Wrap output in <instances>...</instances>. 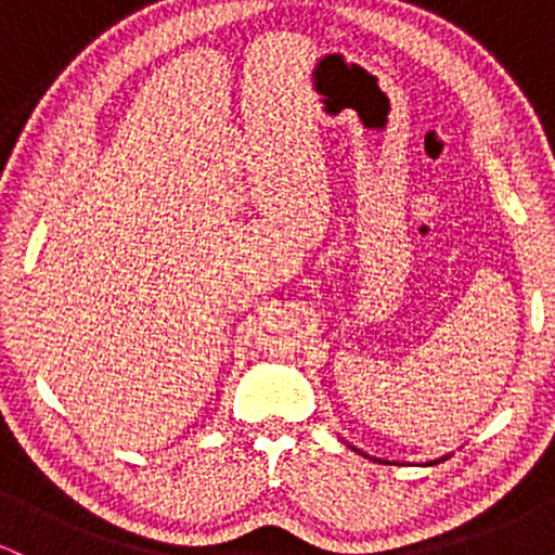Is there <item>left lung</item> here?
Returning <instances> with one entry per match:
<instances>
[{"label": "left lung", "instance_id": "obj_1", "mask_svg": "<svg viewBox=\"0 0 555 555\" xmlns=\"http://www.w3.org/2000/svg\"><path fill=\"white\" fill-rule=\"evenodd\" d=\"M352 449H354V446H352ZM354 451H360V449H354ZM360 454H362V451H360ZM362 456H367V454H362ZM449 456H451V454H443V456H438V460H430V462H425V464H438V462H446V460H449ZM367 460L380 462V460H375V456H367ZM384 464H388V462H384Z\"/></svg>", "mask_w": 555, "mask_h": 555}]
</instances>
